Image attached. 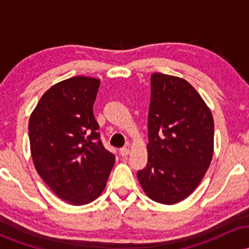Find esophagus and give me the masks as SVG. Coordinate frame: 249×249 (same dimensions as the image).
<instances>
[{
    "label": "esophagus",
    "instance_id": "34e87169",
    "mask_svg": "<svg viewBox=\"0 0 249 249\" xmlns=\"http://www.w3.org/2000/svg\"><path fill=\"white\" fill-rule=\"evenodd\" d=\"M128 153H130V147H123L119 150V154L123 157H126Z\"/></svg>",
    "mask_w": 249,
    "mask_h": 249
}]
</instances>
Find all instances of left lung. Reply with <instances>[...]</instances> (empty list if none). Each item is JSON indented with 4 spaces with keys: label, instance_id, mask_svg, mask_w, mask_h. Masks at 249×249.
<instances>
[{
    "label": "left lung",
    "instance_id": "left-lung-1",
    "mask_svg": "<svg viewBox=\"0 0 249 249\" xmlns=\"http://www.w3.org/2000/svg\"><path fill=\"white\" fill-rule=\"evenodd\" d=\"M147 124V165L138 180L153 201L177 204L198 187L212 161V112L187 81L156 72Z\"/></svg>",
    "mask_w": 249,
    "mask_h": 249
}]
</instances>
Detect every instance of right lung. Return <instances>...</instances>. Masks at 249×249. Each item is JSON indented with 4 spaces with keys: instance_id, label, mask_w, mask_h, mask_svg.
Returning a JSON list of instances; mask_svg holds the SVG:
<instances>
[{
    "instance_id": "add662e5",
    "label": "right lung",
    "mask_w": 249,
    "mask_h": 249,
    "mask_svg": "<svg viewBox=\"0 0 249 249\" xmlns=\"http://www.w3.org/2000/svg\"><path fill=\"white\" fill-rule=\"evenodd\" d=\"M101 81L76 76L53 85L29 118L37 173L58 198L82 206L98 198L115 165L93 116Z\"/></svg>"
}]
</instances>
